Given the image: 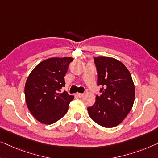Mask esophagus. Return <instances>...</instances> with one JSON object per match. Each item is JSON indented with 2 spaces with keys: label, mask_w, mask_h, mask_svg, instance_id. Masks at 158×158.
Returning a JSON list of instances; mask_svg holds the SVG:
<instances>
[{
  "label": "esophagus",
  "mask_w": 158,
  "mask_h": 158,
  "mask_svg": "<svg viewBox=\"0 0 158 158\" xmlns=\"http://www.w3.org/2000/svg\"><path fill=\"white\" fill-rule=\"evenodd\" d=\"M77 96L79 97V98H81V97H82L84 96V94H82V93H77Z\"/></svg>",
  "instance_id": "1"
}]
</instances>
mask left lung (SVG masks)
<instances>
[{"label":"left lung","mask_w":158,"mask_h":158,"mask_svg":"<svg viewBox=\"0 0 158 158\" xmlns=\"http://www.w3.org/2000/svg\"><path fill=\"white\" fill-rule=\"evenodd\" d=\"M97 85L102 86L94 105L87 108L89 115L104 127L120 124L132 110L135 90L132 76L121 61L112 57L94 58Z\"/></svg>","instance_id":"1"}]
</instances>
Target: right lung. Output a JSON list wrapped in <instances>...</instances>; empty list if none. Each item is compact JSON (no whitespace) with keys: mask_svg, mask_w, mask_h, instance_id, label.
<instances>
[{"mask_svg":"<svg viewBox=\"0 0 158 158\" xmlns=\"http://www.w3.org/2000/svg\"><path fill=\"white\" fill-rule=\"evenodd\" d=\"M72 57L50 58L32 70L25 84V98L28 110L38 121L52 124L67 112L74 97L61 89L65 86L64 76Z\"/></svg>","mask_w":158,"mask_h":158,"instance_id":"right-lung-1","label":"right lung"}]
</instances>
